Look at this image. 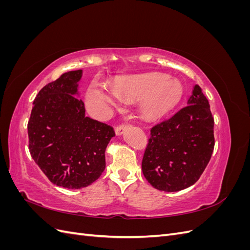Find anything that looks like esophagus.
I'll return each instance as SVG.
<instances>
[{
    "mask_svg": "<svg viewBox=\"0 0 250 250\" xmlns=\"http://www.w3.org/2000/svg\"><path fill=\"white\" fill-rule=\"evenodd\" d=\"M129 126H130V124H128V123H122V124H120V125L117 126V128H116V134H117V135L122 134V133L124 132V130L126 129V128L129 127Z\"/></svg>",
    "mask_w": 250,
    "mask_h": 250,
    "instance_id": "esophagus-1",
    "label": "esophagus"
}]
</instances>
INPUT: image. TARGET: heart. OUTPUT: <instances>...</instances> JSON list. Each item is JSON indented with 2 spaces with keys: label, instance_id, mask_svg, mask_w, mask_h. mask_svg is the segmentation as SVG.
<instances>
[{
  "label": "heart",
  "instance_id": "1",
  "mask_svg": "<svg viewBox=\"0 0 250 250\" xmlns=\"http://www.w3.org/2000/svg\"><path fill=\"white\" fill-rule=\"evenodd\" d=\"M116 94L123 99L140 102L141 115L148 120L161 118L170 111L183 97L184 87L177 79L169 78L162 73L137 75L119 82ZM87 101L98 107L115 106L118 98L98 84L87 90Z\"/></svg>",
  "mask_w": 250,
  "mask_h": 250
}]
</instances>
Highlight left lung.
Returning a JSON list of instances; mask_svg holds the SVG:
<instances>
[{
  "label": "left lung",
  "mask_w": 250,
  "mask_h": 250,
  "mask_svg": "<svg viewBox=\"0 0 250 250\" xmlns=\"http://www.w3.org/2000/svg\"><path fill=\"white\" fill-rule=\"evenodd\" d=\"M214 146V118L196 84L187 106L150 129L142 161L144 176L157 190H184L200 178Z\"/></svg>",
  "instance_id": "1"
}]
</instances>
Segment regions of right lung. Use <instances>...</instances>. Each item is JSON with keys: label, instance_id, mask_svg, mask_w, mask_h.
<instances>
[{"label": "right lung", "instance_id": "1", "mask_svg": "<svg viewBox=\"0 0 250 250\" xmlns=\"http://www.w3.org/2000/svg\"><path fill=\"white\" fill-rule=\"evenodd\" d=\"M82 70L62 74L36 95L28 122L29 151L51 183L67 188L93 184L105 169L115 130L85 116L77 98Z\"/></svg>", "mask_w": 250, "mask_h": 250}]
</instances>
